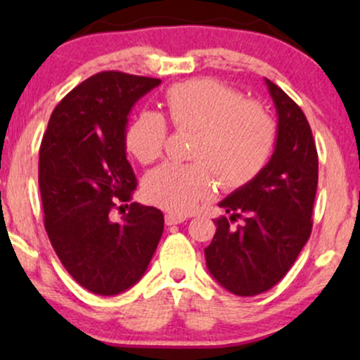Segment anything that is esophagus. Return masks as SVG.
Wrapping results in <instances>:
<instances>
[{
	"label": "esophagus",
	"instance_id": "esophagus-1",
	"mask_svg": "<svg viewBox=\"0 0 360 360\" xmlns=\"http://www.w3.org/2000/svg\"><path fill=\"white\" fill-rule=\"evenodd\" d=\"M184 220L186 217H181V214H174V213L166 214V225H177V223H183Z\"/></svg>",
	"mask_w": 360,
	"mask_h": 360
}]
</instances>
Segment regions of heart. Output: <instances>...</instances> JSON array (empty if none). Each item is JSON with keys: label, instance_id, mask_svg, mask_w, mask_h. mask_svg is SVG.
<instances>
[{"label": "heart", "instance_id": "heart-1", "mask_svg": "<svg viewBox=\"0 0 360 360\" xmlns=\"http://www.w3.org/2000/svg\"><path fill=\"white\" fill-rule=\"evenodd\" d=\"M164 105L177 130L196 131L193 164H162L143 179L148 203L171 213L193 212L213 191V176L225 189H238L255 179L274 150V118L262 105L243 101L240 91L214 79H191L167 89ZM166 120L142 111L127 128L128 152L152 164L164 152Z\"/></svg>", "mask_w": 360, "mask_h": 360}]
</instances>
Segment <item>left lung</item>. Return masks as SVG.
Masks as SVG:
<instances>
[{"label": "left lung", "mask_w": 360, "mask_h": 360, "mask_svg": "<svg viewBox=\"0 0 360 360\" xmlns=\"http://www.w3.org/2000/svg\"><path fill=\"white\" fill-rule=\"evenodd\" d=\"M278 113V139L269 162L249 184L220 205L230 218L214 220L205 249L214 281L237 296H255L279 283L311 233L318 154L304 113L279 86L266 79ZM238 217L243 225L231 226Z\"/></svg>", "instance_id": "obj_1"}]
</instances>
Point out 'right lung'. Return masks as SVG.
I'll return each instance as SVG.
<instances>
[{"label":"right lung","mask_w":360,"mask_h":360,"mask_svg":"<svg viewBox=\"0 0 360 360\" xmlns=\"http://www.w3.org/2000/svg\"><path fill=\"white\" fill-rule=\"evenodd\" d=\"M160 84L105 71L76 86L53 110L39 159L45 230L62 266L94 295L115 296L146 274L164 232V214L131 203L137 179L127 160L128 115ZM122 208V206H120Z\"/></svg>","instance_id":"add662e5"}]
</instances>
